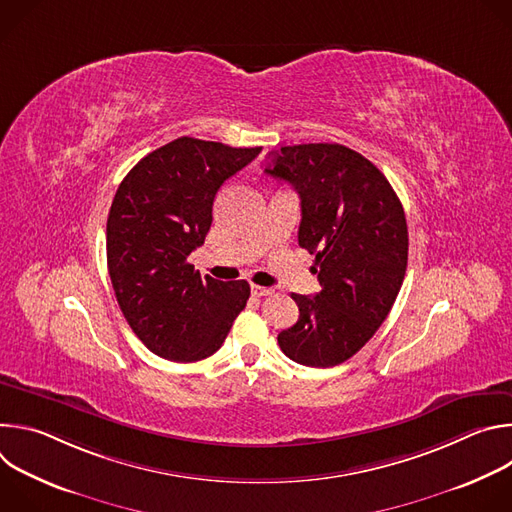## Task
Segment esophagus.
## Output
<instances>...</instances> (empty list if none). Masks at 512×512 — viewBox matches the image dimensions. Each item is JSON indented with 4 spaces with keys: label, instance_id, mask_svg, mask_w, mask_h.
Instances as JSON below:
<instances>
[{
    "label": "esophagus",
    "instance_id": "esophagus-1",
    "mask_svg": "<svg viewBox=\"0 0 512 512\" xmlns=\"http://www.w3.org/2000/svg\"><path fill=\"white\" fill-rule=\"evenodd\" d=\"M251 294L255 296V298H263V296H269V294H273V289L271 287H263V285H251Z\"/></svg>",
    "mask_w": 512,
    "mask_h": 512
}]
</instances>
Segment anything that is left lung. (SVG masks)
Returning a JSON list of instances; mask_svg holds the SVG:
<instances>
[{
  "label": "left lung",
  "instance_id": "obj_1",
  "mask_svg": "<svg viewBox=\"0 0 512 512\" xmlns=\"http://www.w3.org/2000/svg\"><path fill=\"white\" fill-rule=\"evenodd\" d=\"M265 172L296 188L298 243L316 255L322 289L291 294L298 322L279 332L285 356L328 369L348 360L385 322L407 269V221L385 174L340 143L285 145Z\"/></svg>",
  "mask_w": 512,
  "mask_h": 512
}]
</instances>
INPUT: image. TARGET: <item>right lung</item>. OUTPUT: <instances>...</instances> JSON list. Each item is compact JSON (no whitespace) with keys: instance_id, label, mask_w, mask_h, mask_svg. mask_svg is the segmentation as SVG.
Masks as SVG:
<instances>
[{"instance_id":"1","label":"right lung","mask_w":512,"mask_h":512,"mask_svg":"<svg viewBox=\"0 0 512 512\" xmlns=\"http://www.w3.org/2000/svg\"><path fill=\"white\" fill-rule=\"evenodd\" d=\"M261 148L178 137L123 178L107 218V267L117 304L154 354L196 362L223 346L251 287L200 277L188 255L212 225L214 196Z\"/></svg>"}]
</instances>
